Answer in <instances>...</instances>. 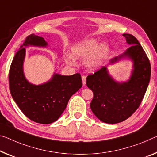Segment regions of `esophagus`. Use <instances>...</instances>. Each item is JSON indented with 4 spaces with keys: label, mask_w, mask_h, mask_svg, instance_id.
Wrapping results in <instances>:
<instances>
[{
    "label": "esophagus",
    "mask_w": 157,
    "mask_h": 157,
    "mask_svg": "<svg viewBox=\"0 0 157 157\" xmlns=\"http://www.w3.org/2000/svg\"><path fill=\"white\" fill-rule=\"evenodd\" d=\"M81 77H82V81H83V85L85 86L86 84V76L83 75Z\"/></svg>",
    "instance_id": "1"
}]
</instances>
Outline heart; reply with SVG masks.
<instances>
[{
	"mask_svg": "<svg viewBox=\"0 0 157 157\" xmlns=\"http://www.w3.org/2000/svg\"><path fill=\"white\" fill-rule=\"evenodd\" d=\"M98 45V43L94 39H88L77 43L71 48L72 55H67L64 57L65 62L70 65L75 64V59H85L86 67L90 69H95L100 67L102 62L105 45Z\"/></svg>",
	"mask_w": 157,
	"mask_h": 157,
	"instance_id": "obj_1",
	"label": "heart"
}]
</instances>
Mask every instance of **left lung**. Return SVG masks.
Instances as JSON below:
<instances>
[{
	"instance_id": "left-lung-1",
	"label": "left lung",
	"mask_w": 157,
	"mask_h": 157,
	"mask_svg": "<svg viewBox=\"0 0 157 157\" xmlns=\"http://www.w3.org/2000/svg\"><path fill=\"white\" fill-rule=\"evenodd\" d=\"M123 36L131 45L111 62L114 63L125 56L132 59L134 70L130 80L117 83L108 74L105 67L86 78L87 86L94 94L90 105L91 110L99 119L107 124H117L131 117L140 105L150 80V62L140 43L131 34Z\"/></svg>"
}]
</instances>
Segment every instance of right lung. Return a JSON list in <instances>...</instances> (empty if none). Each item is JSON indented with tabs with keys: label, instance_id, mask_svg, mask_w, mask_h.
Segmentation results:
<instances>
[{
	"label": "right lung",
	"instance_id": "right-lung-1",
	"mask_svg": "<svg viewBox=\"0 0 157 157\" xmlns=\"http://www.w3.org/2000/svg\"><path fill=\"white\" fill-rule=\"evenodd\" d=\"M46 46L44 38L31 34L16 52L9 71V88L12 97L26 117L38 124H49L59 119L69 99L82 87L81 74H55L52 80L35 86L26 80L22 64L25 47Z\"/></svg>",
	"mask_w": 157,
	"mask_h": 157
}]
</instances>
